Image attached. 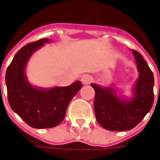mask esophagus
<instances>
[{
    "label": "esophagus",
    "instance_id": "34e87169",
    "mask_svg": "<svg viewBox=\"0 0 160 160\" xmlns=\"http://www.w3.org/2000/svg\"><path fill=\"white\" fill-rule=\"evenodd\" d=\"M92 77L89 75V74H85L81 78V82L84 85H88V84L92 83Z\"/></svg>",
    "mask_w": 160,
    "mask_h": 160
}]
</instances>
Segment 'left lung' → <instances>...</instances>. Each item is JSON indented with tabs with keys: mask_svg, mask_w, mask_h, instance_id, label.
Returning <instances> with one entry per match:
<instances>
[{
	"mask_svg": "<svg viewBox=\"0 0 160 160\" xmlns=\"http://www.w3.org/2000/svg\"><path fill=\"white\" fill-rule=\"evenodd\" d=\"M139 76L133 87V97H119L113 87L91 84L95 90L94 111L98 122L111 131L132 129L152 109L154 95L153 73L141 54L132 49Z\"/></svg>",
	"mask_w": 160,
	"mask_h": 160,
	"instance_id": "1",
	"label": "left lung"
}]
</instances>
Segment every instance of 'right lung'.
Wrapping results in <instances>:
<instances>
[{"instance_id": "add662e5", "label": "right lung", "mask_w": 160, "mask_h": 160, "mask_svg": "<svg viewBox=\"0 0 160 160\" xmlns=\"http://www.w3.org/2000/svg\"><path fill=\"white\" fill-rule=\"evenodd\" d=\"M48 38H42L22 47L6 72V85L10 107L29 126L48 128L57 126L65 118L67 107L82 84L75 81L68 87L40 88L31 85L26 75L30 57Z\"/></svg>"}]
</instances>
